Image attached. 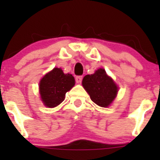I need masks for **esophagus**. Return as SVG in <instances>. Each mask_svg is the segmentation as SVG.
I'll return each instance as SVG.
<instances>
[{
  "mask_svg": "<svg viewBox=\"0 0 160 160\" xmlns=\"http://www.w3.org/2000/svg\"><path fill=\"white\" fill-rule=\"evenodd\" d=\"M76 79V82L77 83H81L82 80V76H77L75 78Z\"/></svg>",
  "mask_w": 160,
  "mask_h": 160,
  "instance_id": "obj_1",
  "label": "esophagus"
}]
</instances>
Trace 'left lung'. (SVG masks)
Instances as JSON below:
<instances>
[{"label": "left lung", "instance_id": "obj_1", "mask_svg": "<svg viewBox=\"0 0 160 160\" xmlns=\"http://www.w3.org/2000/svg\"><path fill=\"white\" fill-rule=\"evenodd\" d=\"M82 86L94 103L102 107H107L115 98L118 87L104 69H98L93 74L83 78Z\"/></svg>", "mask_w": 160, "mask_h": 160}]
</instances>
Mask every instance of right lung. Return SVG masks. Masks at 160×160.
<instances>
[{"label": "right lung", "mask_w": 160, "mask_h": 160, "mask_svg": "<svg viewBox=\"0 0 160 160\" xmlns=\"http://www.w3.org/2000/svg\"><path fill=\"white\" fill-rule=\"evenodd\" d=\"M72 74H65L62 69L54 68L42 78L39 84L42 102L47 107H55L62 102L66 93L74 86Z\"/></svg>", "instance_id": "add662e5"}]
</instances>
